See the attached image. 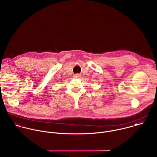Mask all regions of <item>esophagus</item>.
I'll return each mask as SVG.
<instances>
[{"label":"esophagus","mask_w":157,"mask_h":157,"mask_svg":"<svg viewBox=\"0 0 157 157\" xmlns=\"http://www.w3.org/2000/svg\"><path fill=\"white\" fill-rule=\"evenodd\" d=\"M80 75L79 74H75V75H74V77L75 78H79L80 77Z\"/></svg>","instance_id":"1"}]
</instances>
